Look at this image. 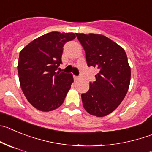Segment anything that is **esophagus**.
<instances>
[{
	"label": "esophagus",
	"mask_w": 152,
	"mask_h": 152,
	"mask_svg": "<svg viewBox=\"0 0 152 152\" xmlns=\"http://www.w3.org/2000/svg\"><path fill=\"white\" fill-rule=\"evenodd\" d=\"M74 78H75V80H80V77H79V76H75V77H74Z\"/></svg>",
	"instance_id": "34e87169"
}]
</instances>
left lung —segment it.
Segmentation results:
<instances>
[{"instance_id":"1","label":"left lung","mask_w":152,"mask_h":152,"mask_svg":"<svg viewBox=\"0 0 152 152\" xmlns=\"http://www.w3.org/2000/svg\"><path fill=\"white\" fill-rule=\"evenodd\" d=\"M86 53L89 67L99 70L90 90L82 93L84 109L96 117H104L121 103L129 89L130 67L124 50L102 34H76Z\"/></svg>"}]
</instances>
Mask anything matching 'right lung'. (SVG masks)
<instances>
[{"instance_id": "obj_1", "label": "right lung", "mask_w": 152, "mask_h": 152, "mask_svg": "<svg viewBox=\"0 0 152 152\" xmlns=\"http://www.w3.org/2000/svg\"><path fill=\"white\" fill-rule=\"evenodd\" d=\"M74 33L52 31L34 39L19 53L18 74L22 92L37 110L50 111L62 103L74 82L72 74L56 72L63 46Z\"/></svg>"}]
</instances>
